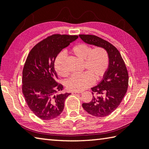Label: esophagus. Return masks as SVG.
<instances>
[{
    "instance_id": "34e87169",
    "label": "esophagus",
    "mask_w": 149,
    "mask_h": 149,
    "mask_svg": "<svg viewBox=\"0 0 149 149\" xmlns=\"http://www.w3.org/2000/svg\"><path fill=\"white\" fill-rule=\"evenodd\" d=\"M72 93L73 94H81V93H82V92L81 91H74V92H72Z\"/></svg>"
}]
</instances>
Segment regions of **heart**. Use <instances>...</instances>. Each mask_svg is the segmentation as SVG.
I'll use <instances>...</instances> for the list:
<instances>
[{
	"label": "heart",
	"mask_w": 149,
	"mask_h": 149,
	"mask_svg": "<svg viewBox=\"0 0 149 149\" xmlns=\"http://www.w3.org/2000/svg\"><path fill=\"white\" fill-rule=\"evenodd\" d=\"M70 53L80 61H83V69L86 72L75 74L66 82V87L72 91L86 89L93 84L94 81H100L107 72L109 64L107 51L103 47H91L85 43L75 44ZM65 56L60 54L54 62V68L61 77H66L68 74L63 69Z\"/></svg>",
	"instance_id": "1"
}]
</instances>
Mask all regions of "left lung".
Masks as SVG:
<instances>
[{"label":"left lung","mask_w":149,"mask_h":149,"mask_svg":"<svg viewBox=\"0 0 149 149\" xmlns=\"http://www.w3.org/2000/svg\"><path fill=\"white\" fill-rule=\"evenodd\" d=\"M86 43L104 48L109 57L108 70L97 86L92 87L93 99L82 107L89 114L106 117L116 109L127 93L129 75L125 63L119 50L109 42L95 35L79 34Z\"/></svg>","instance_id":"left-lung-1"}]
</instances>
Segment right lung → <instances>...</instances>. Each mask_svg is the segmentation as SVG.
<instances>
[{"label": "right lung", "mask_w": 149, "mask_h": 149, "mask_svg": "<svg viewBox=\"0 0 149 149\" xmlns=\"http://www.w3.org/2000/svg\"><path fill=\"white\" fill-rule=\"evenodd\" d=\"M77 38L52 35L38 43L28 55L22 71V93L28 107L40 119H52L63 111L70 93H59L63 86L56 81L54 62L62 49Z\"/></svg>", "instance_id": "add662e5"}]
</instances>
